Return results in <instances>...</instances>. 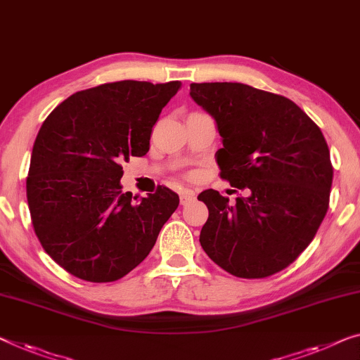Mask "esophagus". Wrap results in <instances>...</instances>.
Returning <instances> with one entry per match:
<instances>
[{
  "label": "esophagus",
  "mask_w": 360,
  "mask_h": 360,
  "mask_svg": "<svg viewBox=\"0 0 360 360\" xmlns=\"http://www.w3.org/2000/svg\"><path fill=\"white\" fill-rule=\"evenodd\" d=\"M179 200H181V205H187V203L195 200V194L192 191H182L179 194Z\"/></svg>",
  "instance_id": "1"
}]
</instances>
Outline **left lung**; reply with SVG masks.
Masks as SVG:
<instances>
[{
  "instance_id": "1",
  "label": "left lung",
  "mask_w": 360,
  "mask_h": 360,
  "mask_svg": "<svg viewBox=\"0 0 360 360\" xmlns=\"http://www.w3.org/2000/svg\"><path fill=\"white\" fill-rule=\"evenodd\" d=\"M191 96L223 137L221 179L248 191L236 205L213 189L198 195L208 208L202 249L238 278L275 275L312 243L328 210L333 166L323 134L294 101L245 84H191Z\"/></svg>"
}]
</instances>
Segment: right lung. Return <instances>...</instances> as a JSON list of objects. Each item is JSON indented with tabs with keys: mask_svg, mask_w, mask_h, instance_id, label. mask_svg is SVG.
<instances>
[{
	"mask_svg": "<svg viewBox=\"0 0 360 360\" xmlns=\"http://www.w3.org/2000/svg\"><path fill=\"white\" fill-rule=\"evenodd\" d=\"M181 87L120 80L69 96L37 134L27 176L34 231L48 255L90 283L121 280L153 249L179 197L158 186L122 194V163L143 157L152 127Z\"/></svg>",
	"mask_w": 360,
	"mask_h": 360,
	"instance_id": "obj_1",
	"label": "right lung"
}]
</instances>
